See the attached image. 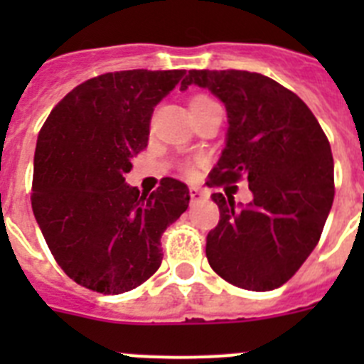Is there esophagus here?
Returning a JSON list of instances; mask_svg holds the SVG:
<instances>
[{
	"instance_id": "esophagus-1",
	"label": "esophagus",
	"mask_w": 364,
	"mask_h": 364,
	"mask_svg": "<svg viewBox=\"0 0 364 364\" xmlns=\"http://www.w3.org/2000/svg\"><path fill=\"white\" fill-rule=\"evenodd\" d=\"M189 195H191L193 202H200V200H205V198H208V193L200 188H195V186H193V188H189Z\"/></svg>"
}]
</instances>
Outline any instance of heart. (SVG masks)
Returning a JSON list of instances; mask_svg holds the SVG:
<instances>
[{
	"mask_svg": "<svg viewBox=\"0 0 364 364\" xmlns=\"http://www.w3.org/2000/svg\"><path fill=\"white\" fill-rule=\"evenodd\" d=\"M205 104H211V100L205 98V96H195V98H191V102H189V107H191V111H197L198 107H202V105Z\"/></svg>",
	"mask_w": 364,
	"mask_h": 364,
	"instance_id": "b5f03b06",
	"label": "heart"
}]
</instances>
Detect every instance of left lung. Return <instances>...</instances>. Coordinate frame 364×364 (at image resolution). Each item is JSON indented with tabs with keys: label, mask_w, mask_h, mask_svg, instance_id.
<instances>
[{
	"label": "left lung",
	"mask_w": 364,
	"mask_h": 364,
	"mask_svg": "<svg viewBox=\"0 0 364 364\" xmlns=\"http://www.w3.org/2000/svg\"><path fill=\"white\" fill-rule=\"evenodd\" d=\"M228 112L226 147L210 186L247 178L253 200L213 193L220 210L205 257L230 284L268 291L284 284L317 246L333 202L330 142L308 105L275 80L247 70H189Z\"/></svg>",
	"instance_id": "8db88e82"
}]
</instances>
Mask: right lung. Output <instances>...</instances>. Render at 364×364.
<instances>
[{
    "instance_id": "1",
    "label": "right lung",
    "mask_w": 364,
    "mask_h": 364,
    "mask_svg": "<svg viewBox=\"0 0 364 364\" xmlns=\"http://www.w3.org/2000/svg\"><path fill=\"white\" fill-rule=\"evenodd\" d=\"M184 74L133 69L87 80L38 134L32 211L60 268L80 286L118 295L160 268V237L188 210L189 189L166 176L140 195L125 173L147 147L154 105Z\"/></svg>"
}]
</instances>
